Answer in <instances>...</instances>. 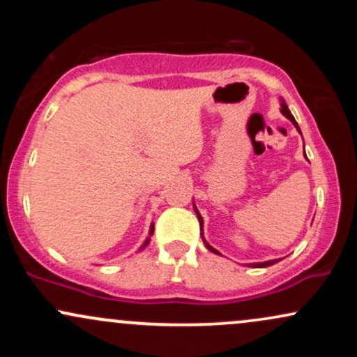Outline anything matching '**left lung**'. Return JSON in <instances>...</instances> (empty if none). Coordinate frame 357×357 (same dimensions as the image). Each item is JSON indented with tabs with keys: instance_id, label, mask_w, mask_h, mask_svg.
Listing matches in <instances>:
<instances>
[{
	"instance_id": "8db88e82",
	"label": "left lung",
	"mask_w": 357,
	"mask_h": 357,
	"mask_svg": "<svg viewBox=\"0 0 357 357\" xmlns=\"http://www.w3.org/2000/svg\"><path fill=\"white\" fill-rule=\"evenodd\" d=\"M280 105H282V109H280V112L284 114V116L289 119L290 122H292L294 126H296V129L298 130V132H301V129H298V124L296 122V119H294V116L292 114H290V110H289V107H287V104L284 102V99L280 100ZM304 154H305V151H304ZM192 206H195V203H192ZM195 211H196V215H198V221H199V227H202V230H203V218H202V215H199V211H198V208L195 206ZM202 238H203V241H204V245H206V248L210 250V252H213V253H216V255H220V252L216 248H213L210 243H208L206 240H204V236H203V231H202ZM277 261H280V258H277V260H268V261H260V264H250V267H253V268H264V267H270V265H273V264H277Z\"/></svg>"
}]
</instances>
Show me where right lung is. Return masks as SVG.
Instances as JSON below:
<instances>
[{
	"label": "right lung",
	"mask_w": 357,
	"mask_h": 357,
	"mask_svg": "<svg viewBox=\"0 0 357 357\" xmlns=\"http://www.w3.org/2000/svg\"><path fill=\"white\" fill-rule=\"evenodd\" d=\"M153 231H154V225H151V230H149V236H151V235H153ZM149 236H147V238H146V241H144V243H142V247H141V248H139V250L146 248V247H147V245H149V241H151V238H149Z\"/></svg>",
	"instance_id": "1"
}]
</instances>
